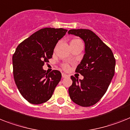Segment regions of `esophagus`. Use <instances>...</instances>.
Masks as SVG:
<instances>
[{
  "mask_svg": "<svg viewBox=\"0 0 130 130\" xmlns=\"http://www.w3.org/2000/svg\"><path fill=\"white\" fill-rule=\"evenodd\" d=\"M68 77V75H66V74L65 73H62V77H63V78H66V77Z\"/></svg>",
  "mask_w": 130,
  "mask_h": 130,
  "instance_id": "obj_1",
  "label": "esophagus"
}]
</instances>
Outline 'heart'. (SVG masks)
I'll list each match as a JSON object with an SVG mask.
<instances>
[{
    "mask_svg": "<svg viewBox=\"0 0 130 130\" xmlns=\"http://www.w3.org/2000/svg\"><path fill=\"white\" fill-rule=\"evenodd\" d=\"M78 40H72L71 41H78ZM64 68L65 69H68V67H67V65H65V66H64Z\"/></svg>",
    "mask_w": 130,
    "mask_h": 130,
    "instance_id": "1",
    "label": "heart"
}]
</instances>
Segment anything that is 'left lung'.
<instances>
[{
  "label": "left lung",
  "mask_w": 130,
  "mask_h": 130,
  "mask_svg": "<svg viewBox=\"0 0 130 130\" xmlns=\"http://www.w3.org/2000/svg\"><path fill=\"white\" fill-rule=\"evenodd\" d=\"M69 34L78 36L85 42V55L76 69L83 80L71 76L69 88L71 99L83 107L99 102L108 88L114 75L116 60L110 48L91 30L73 29Z\"/></svg>",
  "instance_id": "left-lung-1"
}]
</instances>
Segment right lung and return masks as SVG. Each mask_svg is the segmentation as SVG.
<instances>
[{"label": "right lung", "mask_w": 130, "mask_h": 130, "mask_svg": "<svg viewBox=\"0 0 130 130\" xmlns=\"http://www.w3.org/2000/svg\"><path fill=\"white\" fill-rule=\"evenodd\" d=\"M67 31L63 28H43L16 47L12 57L14 78L22 96L31 104L50 100L61 78L60 71L48 73L43 66L52 58L57 43Z\"/></svg>", "instance_id": "right-lung-1"}]
</instances>
